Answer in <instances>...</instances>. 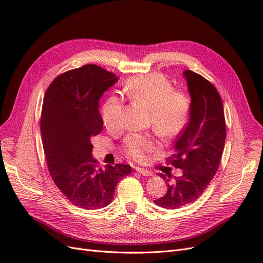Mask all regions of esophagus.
I'll return each mask as SVG.
<instances>
[{"label":"esophagus","instance_id":"obj_1","mask_svg":"<svg viewBox=\"0 0 263 263\" xmlns=\"http://www.w3.org/2000/svg\"><path fill=\"white\" fill-rule=\"evenodd\" d=\"M136 171L139 172L141 176H145V177H153L154 174L151 171L147 170V169H142V168H136Z\"/></svg>","mask_w":263,"mask_h":263}]
</instances>
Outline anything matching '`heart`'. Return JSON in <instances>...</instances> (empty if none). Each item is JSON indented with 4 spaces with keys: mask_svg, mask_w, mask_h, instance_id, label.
Returning <instances> with one entry per match:
<instances>
[{
    "mask_svg": "<svg viewBox=\"0 0 263 263\" xmlns=\"http://www.w3.org/2000/svg\"><path fill=\"white\" fill-rule=\"evenodd\" d=\"M124 93L128 99L149 110L154 130L162 138L176 136L184 127L190 110L186 95L178 90L161 74H148L134 78L127 82ZM124 106L121 99L112 95L104 103L102 117L110 130L121 128ZM157 148L156 141L145 134H130L125 139L124 150L133 160L142 161L147 153Z\"/></svg>",
    "mask_w": 263,
    "mask_h": 263,
    "instance_id": "b5f03b06",
    "label": "heart"
}]
</instances>
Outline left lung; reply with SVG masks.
Masks as SVG:
<instances>
[{"mask_svg": "<svg viewBox=\"0 0 263 263\" xmlns=\"http://www.w3.org/2000/svg\"><path fill=\"white\" fill-rule=\"evenodd\" d=\"M183 78L191 98L190 118L170 158L182 174L172 180L171 173H159L168 191L154 201L168 210L193 203L203 194L218 170L226 139L224 107L216 87L191 70L183 71Z\"/></svg>", "mask_w": 263, "mask_h": 263, "instance_id": "8db88e82", "label": "left lung"}]
</instances>
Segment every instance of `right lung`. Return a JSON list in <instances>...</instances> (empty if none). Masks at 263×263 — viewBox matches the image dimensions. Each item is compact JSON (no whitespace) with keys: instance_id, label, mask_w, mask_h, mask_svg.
<instances>
[{"instance_id":"obj_1","label":"right lung","mask_w":263,"mask_h":263,"mask_svg":"<svg viewBox=\"0 0 263 263\" xmlns=\"http://www.w3.org/2000/svg\"><path fill=\"white\" fill-rule=\"evenodd\" d=\"M118 80L95 65L62 73L46 91L41 119L44 151L54 184L84 210L103 209L113 201L117 183L132 172L127 164L98 168L91 138L103 129L102 95Z\"/></svg>"}]
</instances>
